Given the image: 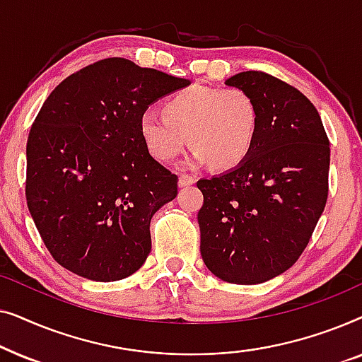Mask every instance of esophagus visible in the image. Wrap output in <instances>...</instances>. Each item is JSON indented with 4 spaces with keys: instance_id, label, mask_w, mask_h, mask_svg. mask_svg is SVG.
<instances>
[{
    "instance_id": "esophagus-1",
    "label": "esophagus",
    "mask_w": 362,
    "mask_h": 362,
    "mask_svg": "<svg viewBox=\"0 0 362 362\" xmlns=\"http://www.w3.org/2000/svg\"><path fill=\"white\" fill-rule=\"evenodd\" d=\"M196 182V180L192 176H187V175H181L180 176V181H177V185L180 187H187V186H192Z\"/></svg>"
}]
</instances>
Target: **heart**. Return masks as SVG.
<instances>
[{
  "label": "heart",
  "mask_w": 362,
  "mask_h": 362,
  "mask_svg": "<svg viewBox=\"0 0 362 362\" xmlns=\"http://www.w3.org/2000/svg\"><path fill=\"white\" fill-rule=\"evenodd\" d=\"M163 113L146 110L138 120L143 145L161 163L180 156L189 141L192 163L232 170L247 160L259 133V107L237 87L185 88L168 98Z\"/></svg>",
  "instance_id": "heart-1"
}]
</instances>
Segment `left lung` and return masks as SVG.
Masks as SVG:
<instances>
[{
	"label": "left lung",
	"instance_id": "1",
	"mask_svg": "<svg viewBox=\"0 0 362 362\" xmlns=\"http://www.w3.org/2000/svg\"><path fill=\"white\" fill-rule=\"evenodd\" d=\"M259 107V133L247 160L197 181L201 255L217 279L262 284L284 274L308 245L328 199L329 141L320 113L300 90L269 74L226 81Z\"/></svg>",
	"mask_w": 362,
	"mask_h": 362
}]
</instances>
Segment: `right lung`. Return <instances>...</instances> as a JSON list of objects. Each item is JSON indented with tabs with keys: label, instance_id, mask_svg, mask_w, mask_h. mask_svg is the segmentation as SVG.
<instances>
[{
	"label": "right lung",
	"instance_id": "obj_1",
	"mask_svg": "<svg viewBox=\"0 0 362 362\" xmlns=\"http://www.w3.org/2000/svg\"><path fill=\"white\" fill-rule=\"evenodd\" d=\"M185 78L110 57L62 81L29 132L26 199L54 260L83 279L130 276L151 252L150 222L177 176L143 145L138 120Z\"/></svg>",
	"mask_w": 362,
	"mask_h": 362
}]
</instances>
